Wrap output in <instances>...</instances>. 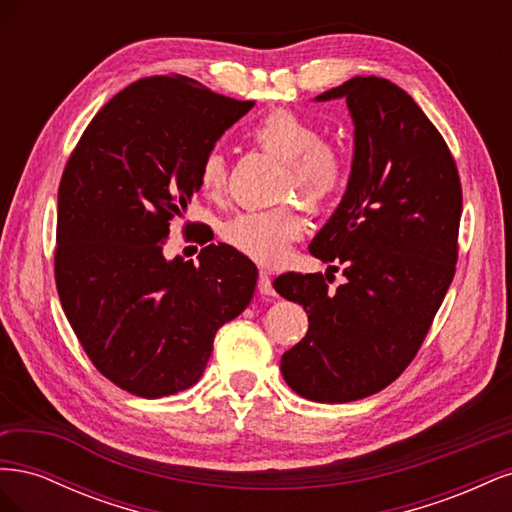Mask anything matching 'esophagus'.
I'll return each instance as SVG.
<instances>
[{
	"instance_id": "esophagus-1",
	"label": "esophagus",
	"mask_w": 512,
	"mask_h": 512,
	"mask_svg": "<svg viewBox=\"0 0 512 512\" xmlns=\"http://www.w3.org/2000/svg\"><path fill=\"white\" fill-rule=\"evenodd\" d=\"M258 292L262 294V297H275V288H273V282L267 271H260V277H258Z\"/></svg>"
}]
</instances>
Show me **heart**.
I'll return each mask as SVG.
<instances>
[{
    "mask_svg": "<svg viewBox=\"0 0 512 512\" xmlns=\"http://www.w3.org/2000/svg\"><path fill=\"white\" fill-rule=\"evenodd\" d=\"M254 143L269 156L284 162L282 194L294 192L309 207H324L344 188L346 158L329 141H322L314 121L275 108L252 128ZM198 188L209 198H218L228 179L226 160L220 149H209L198 164ZM303 237L301 215L290 207L262 211H241L222 226V239L258 265L273 267L280 262L290 243Z\"/></svg>",
    "mask_w": 512,
    "mask_h": 512,
    "instance_id": "obj_1",
    "label": "heart"
}]
</instances>
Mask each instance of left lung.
<instances>
[{
    "mask_svg": "<svg viewBox=\"0 0 512 512\" xmlns=\"http://www.w3.org/2000/svg\"><path fill=\"white\" fill-rule=\"evenodd\" d=\"M337 98L354 123L352 168L342 203L309 252L342 265L346 282L335 292L322 273L273 282L309 320L305 337L282 356V376L320 404L374 395L410 365L453 282L461 220L455 160L404 89L354 76L316 96Z\"/></svg>",
    "mask_w": 512,
    "mask_h": 512,
    "instance_id": "left-lung-1",
    "label": "left lung"
}]
</instances>
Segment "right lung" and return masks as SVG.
I'll use <instances>...</instances> for the list:
<instances>
[{
	"mask_svg": "<svg viewBox=\"0 0 512 512\" xmlns=\"http://www.w3.org/2000/svg\"><path fill=\"white\" fill-rule=\"evenodd\" d=\"M252 106L188 76H149L100 108L61 175L59 301L91 363L132 395L190 389L215 333L254 297L258 271L235 247L209 243L198 265L164 256L200 160Z\"/></svg>",
	"mask_w": 512,
	"mask_h": 512,
	"instance_id": "1",
	"label": "right lung"
}]
</instances>
